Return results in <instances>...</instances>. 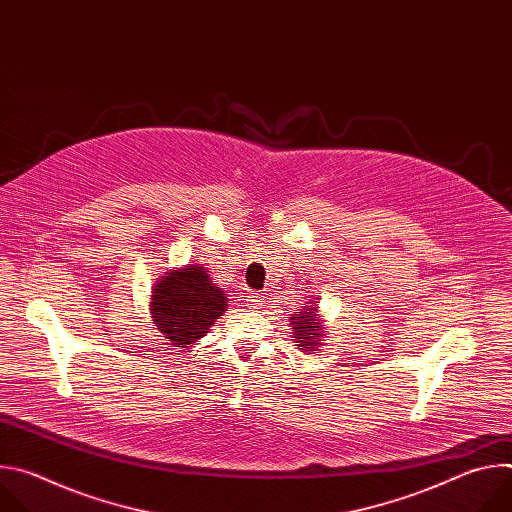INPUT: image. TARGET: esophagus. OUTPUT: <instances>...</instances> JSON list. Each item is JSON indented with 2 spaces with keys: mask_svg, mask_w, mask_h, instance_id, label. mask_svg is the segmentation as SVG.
<instances>
[{
  "mask_svg": "<svg viewBox=\"0 0 512 512\" xmlns=\"http://www.w3.org/2000/svg\"><path fill=\"white\" fill-rule=\"evenodd\" d=\"M245 302L249 308H261L263 306V294H259V291H249V294L245 296Z\"/></svg>",
  "mask_w": 512,
  "mask_h": 512,
  "instance_id": "1",
  "label": "esophagus"
}]
</instances>
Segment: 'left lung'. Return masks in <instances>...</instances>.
<instances>
[{
  "label": "left lung",
  "instance_id": "8db88e82",
  "mask_svg": "<svg viewBox=\"0 0 512 512\" xmlns=\"http://www.w3.org/2000/svg\"><path fill=\"white\" fill-rule=\"evenodd\" d=\"M316 314H314V308H308V312H298L296 314V318H291V320H296L294 322V338L300 342L298 346H304L302 350H308V348H314L318 342V336H322L320 334V324L316 322V318H314Z\"/></svg>",
  "mask_w": 512,
  "mask_h": 512
}]
</instances>
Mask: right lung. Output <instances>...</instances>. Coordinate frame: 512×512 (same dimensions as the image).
Returning a JSON list of instances; mask_svg holds the SVG:
<instances>
[{
    "label": "right lung",
    "instance_id": "add662e5",
    "mask_svg": "<svg viewBox=\"0 0 512 512\" xmlns=\"http://www.w3.org/2000/svg\"><path fill=\"white\" fill-rule=\"evenodd\" d=\"M225 308V291L214 287L208 273L196 265L166 273L152 294L156 326L182 348L202 338Z\"/></svg>",
    "mask_w": 512,
    "mask_h": 512
}]
</instances>
